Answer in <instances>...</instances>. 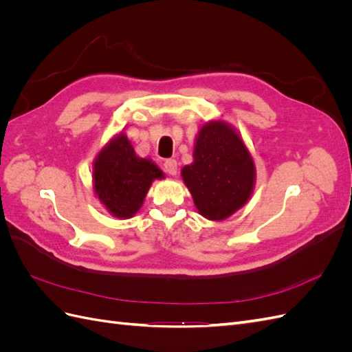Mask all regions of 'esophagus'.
<instances>
[{
  "mask_svg": "<svg viewBox=\"0 0 352 352\" xmlns=\"http://www.w3.org/2000/svg\"><path fill=\"white\" fill-rule=\"evenodd\" d=\"M164 170H166V173L175 176L177 173V162H176V160H173V158L166 160V162H164Z\"/></svg>",
  "mask_w": 352,
  "mask_h": 352,
  "instance_id": "1",
  "label": "esophagus"
}]
</instances>
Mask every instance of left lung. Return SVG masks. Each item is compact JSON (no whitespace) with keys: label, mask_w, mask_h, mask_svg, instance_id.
I'll return each mask as SVG.
<instances>
[{"label":"left lung","mask_w":352,"mask_h":352,"mask_svg":"<svg viewBox=\"0 0 352 352\" xmlns=\"http://www.w3.org/2000/svg\"><path fill=\"white\" fill-rule=\"evenodd\" d=\"M182 179L201 216L220 221L247 204L255 184V164L239 133L230 124L211 120L201 127L194 162Z\"/></svg>","instance_id":"obj_1"}]
</instances>
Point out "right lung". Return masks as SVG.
I'll return each mask as SVG.
<instances>
[{
    "instance_id": "obj_1",
    "label": "right lung",
    "mask_w": 352,
    "mask_h": 352,
    "mask_svg": "<svg viewBox=\"0 0 352 352\" xmlns=\"http://www.w3.org/2000/svg\"><path fill=\"white\" fill-rule=\"evenodd\" d=\"M94 190L101 204L117 219H131L144 204L155 179H164L150 158L138 157L131 141L119 133L94 162Z\"/></svg>"
}]
</instances>
